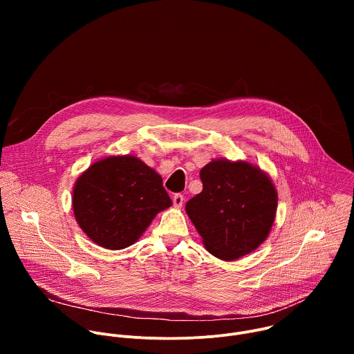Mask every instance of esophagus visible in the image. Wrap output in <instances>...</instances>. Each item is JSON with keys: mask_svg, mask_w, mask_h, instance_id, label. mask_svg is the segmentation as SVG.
Listing matches in <instances>:
<instances>
[{"mask_svg": "<svg viewBox=\"0 0 354 354\" xmlns=\"http://www.w3.org/2000/svg\"><path fill=\"white\" fill-rule=\"evenodd\" d=\"M172 201H174V206H175L176 209H180V207H182V205H183V196H182L180 193H178V194H175V196H174Z\"/></svg>", "mask_w": 354, "mask_h": 354, "instance_id": "1", "label": "esophagus"}]
</instances>
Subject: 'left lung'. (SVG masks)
Listing matches in <instances>:
<instances>
[{
  "label": "left lung",
  "instance_id": "obj_1",
  "mask_svg": "<svg viewBox=\"0 0 354 354\" xmlns=\"http://www.w3.org/2000/svg\"><path fill=\"white\" fill-rule=\"evenodd\" d=\"M200 179L203 190L185 210L210 254L231 262L263 243L277 210L270 176L248 161L218 158L201 168Z\"/></svg>",
  "mask_w": 354,
  "mask_h": 354
}]
</instances>
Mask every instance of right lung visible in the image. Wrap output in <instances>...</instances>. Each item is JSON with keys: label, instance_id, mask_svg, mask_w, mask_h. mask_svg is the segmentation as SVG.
Instances as JSON below:
<instances>
[{"label": "right lung", "instance_id": "add662e5", "mask_svg": "<svg viewBox=\"0 0 354 354\" xmlns=\"http://www.w3.org/2000/svg\"><path fill=\"white\" fill-rule=\"evenodd\" d=\"M171 205L161 175L130 154L93 162L73 189L80 228L92 242L111 250L133 245Z\"/></svg>", "mask_w": 354, "mask_h": 354}]
</instances>
